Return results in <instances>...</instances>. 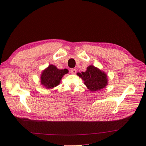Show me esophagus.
Here are the masks:
<instances>
[{
  "label": "esophagus",
  "instance_id": "1",
  "mask_svg": "<svg viewBox=\"0 0 146 146\" xmlns=\"http://www.w3.org/2000/svg\"><path fill=\"white\" fill-rule=\"evenodd\" d=\"M70 73L72 74H76V70L75 69H72L70 70Z\"/></svg>",
  "mask_w": 146,
  "mask_h": 146
}]
</instances>
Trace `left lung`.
Returning <instances> with one entry per match:
<instances>
[{
	"mask_svg": "<svg viewBox=\"0 0 146 146\" xmlns=\"http://www.w3.org/2000/svg\"><path fill=\"white\" fill-rule=\"evenodd\" d=\"M77 75L82 78L88 89L92 92L102 90L108 85L106 74L94 66H88L85 72H77Z\"/></svg>",
	"mask_w": 146,
	"mask_h": 146,
	"instance_id": "obj_1",
	"label": "left lung"
}]
</instances>
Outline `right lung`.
<instances>
[{
	"mask_svg": "<svg viewBox=\"0 0 146 146\" xmlns=\"http://www.w3.org/2000/svg\"><path fill=\"white\" fill-rule=\"evenodd\" d=\"M69 72L67 69H59L57 67L50 64L42 71L40 82L41 84L47 89H52L61 83L62 77Z\"/></svg>",
	"mask_w": 146,
	"mask_h": 146,
	"instance_id": "add662e5",
	"label": "right lung"
}]
</instances>
